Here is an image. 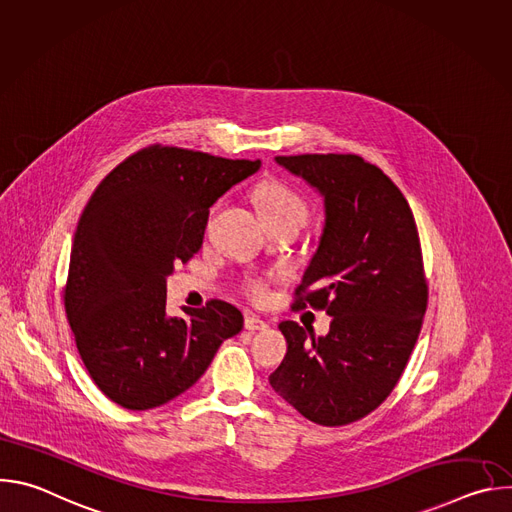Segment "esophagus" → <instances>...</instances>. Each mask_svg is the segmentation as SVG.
Returning a JSON list of instances; mask_svg holds the SVG:
<instances>
[{
    "label": "esophagus",
    "mask_w": 512,
    "mask_h": 512,
    "mask_svg": "<svg viewBox=\"0 0 512 512\" xmlns=\"http://www.w3.org/2000/svg\"><path fill=\"white\" fill-rule=\"evenodd\" d=\"M245 328L249 332H255V330H265L267 328V322L257 318V316H245Z\"/></svg>",
    "instance_id": "esophagus-1"
}]
</instances>
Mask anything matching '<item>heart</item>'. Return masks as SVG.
I'll return each instance as SVG.
<instances>
[{
	"label": "heart",
	"instance_id": "1",
	"mask_svg": "<svg viewBox=\"0 0 512 512\" xmlns=\"http://www.w3.org/2000/svg\"><path fill=\"white\" fill-rule=\"evenodd\" d=\"M255 200L261 216L265 218V223H279V221H298L304 225L308 223V216H310L308 202L285 182H279V180L263 182L257 188ZM243 291L253 302H263L269 294V287L263 277H245Z\"/></svg>",
	"mask_w": 512,
	"mask_h": 512
}]
</instances>
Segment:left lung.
<instances>
[{
  "label": "left lung",
  "instance_id": "left-lung-1",
  "mask_svg": "<svg viewBox=\"0 0 512 512\" xmlns=\"http://www.w3.org/2000/svg\"><path fill=\"white\" fill-rule=\"evenodd\" d=\"M324 194L326 227L291 310H322L324 338L285 320L273 391L306 419L338 427L375 411L399 383L427 308V279L403 192L356 154L277 156Z\"/></svg>",
  "mask_w": 512,
  "mask_h": 512
}]
</instances>
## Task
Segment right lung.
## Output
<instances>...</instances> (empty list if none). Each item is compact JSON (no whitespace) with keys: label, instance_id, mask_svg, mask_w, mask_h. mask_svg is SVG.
<instances>
[{"label":"right lung","instance_id":"right-lung-1","mask_svg":"<svg viewBox=\"0 0 512 512\" xmlns=\"http://www.w3.org/2000/svg\"><path fill=\"white\" fill-rule=\"evenodd\" d=\"M261 166L152 143L95 188L72 243L64 310L95 385L133 411L190 389L243 328L223 302L166 314V277L202 247L208 208Z\"/></svg>","mask_w":512,"mask_h":512}]
</instances>
